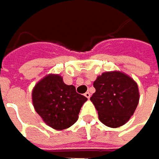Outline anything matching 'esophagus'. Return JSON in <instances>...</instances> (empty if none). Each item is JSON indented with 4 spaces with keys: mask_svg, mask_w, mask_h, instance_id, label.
<instances>
[{
    "mask_svg": "<svg viewBox=\"0 0 159 159\" xmlns=\"http://www.w3.org/2000/svg\"><path fill=\"white\" fill-rule=\"evenodd\" d=\"M85 96L87 97V99H89V98L91 97V94H90V93L89 92H87L86 93H85Z\"/></svg>",
    "mask_w": 159,
    "mask_h": 159,
    "instance_id": "esophagus-1",
    "label": "esophagus"
}]
</instances>
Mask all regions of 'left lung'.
Masks as SVG:
<instances>
[{
	"mask_svg": "<svg viewBox=\"0 0 159 159\" xmlns=\"http://www.w3.org/2000/svg\"><path fill=\"white\" fill-rule=\"evenodd\" d=\"M95 93L90 98L100 121L107 127L124 125L133 116L139 102L137 82L120 71L105 72L93 82Z\"/></svg>",
	"mask_w": 159,
	"mask_h": 159,
	"instance_id": "left-lung-1",
	"label": "left lung"
}]
</instances>
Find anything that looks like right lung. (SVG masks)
<instances>
[{
    "instance_id": "right-lung-1",
    "label": "right lung",
    "mask_w": 159,
    "mask_h": 159,
    "mask_svg": "<svg viewBox=\"0 0 159 159\" xmlns=\"http://www.w3.org/2000/svg\"><path fill=\"white\" fill-rule=\"evenodd\" d=\"M34 108L43 121L54 129L62 130L77 122L87 98L66 85L59 74L50 73L40 80L32 90Z\"/></svg>"
}]
</instances>
